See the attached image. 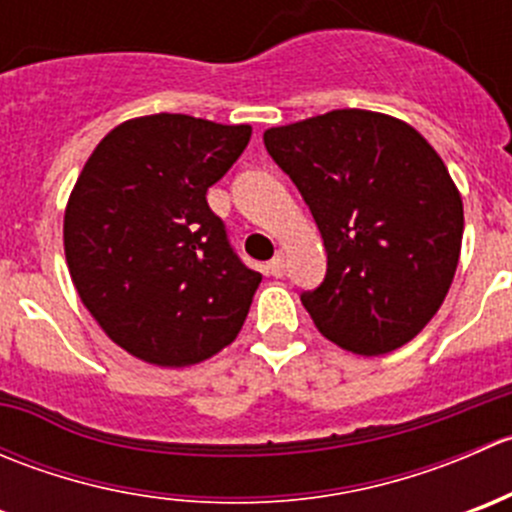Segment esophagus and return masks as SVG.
<instances>
[{"mask_svg":"<svg viewBox=\"0 0 512 512\" xmlns=\"http://www.w3.org/2000/svg\"><path fill=\"white\" fill-rule=\"evenodd\" d=\"M267 272H270L272 277L285 275V255H282V252H277V255L267 262Z\"/></svg>","mask_w":512,"mask_h":512,"instance_id":"esophagus-1","label":"esophagus"}]
</instances>
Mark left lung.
Returning a JSON list of instances; mask_svg holds the SVG:
<instances>
[{
    "label": "left lung",
    "mask_w": 512,
    "mask_h": 512,
    "mask_svg": "<svg viewBox=\"0 0 512 512\" xmlns=\"http://www.w3.org/2000/svg\"><path fill=\"white\" fill-rule=\"evenodd\" d=\"M327 250L302 304L329 342L394 352L446 299L463 240V200L441 156L399 118L339 108L265 131Z\"/></svg>",
    "instance_id": "1"
}]
</instances>
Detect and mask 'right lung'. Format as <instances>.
Returning <instances> with one entry per match:
<instances>
[{"mask_svg":"<svg viewBox=\"0 0 512 512\" xmlns=\"http://www.w3.org/2000/svg\"><path fill=\"white\" fill-rule=\"evenodd\" d=\"M250 126L156 113L113 128L86 160L64 215L81 302L128 354L190 366L227 347L262 282L227 240L208 188Z\"/></svg>","mask_w":512,"mask_h":512,"instance_id":"obj_1","label":"right lung"}]
</instances>
